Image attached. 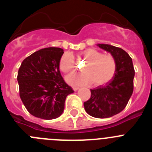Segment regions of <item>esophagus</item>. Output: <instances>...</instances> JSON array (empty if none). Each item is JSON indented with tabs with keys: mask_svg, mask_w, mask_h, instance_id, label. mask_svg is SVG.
I'll use <instances>...</instances> for the list:
<instances>
[{
	"mask_svg": "<svg viewBox=\"0 0 152 152\" xmlns=\"http://www.w3.org/2000/svg\"><path fill=\"white\" fill-rule=\"evenodd\" d=\"M72 88H73L74 91H77V90L79 89L78 87H72Z\"/></svg>",
	"mask_w": 152,
	"mask_h": 152,
	"instance_id": "obj_1",
	"label": "esophagus"
}]
</instances>
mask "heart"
Returning <instances> with one entry per match:
<instances>
[{"label":"heart","mask_w":152,"mask_h":152,"mask_svg":"<svg viewBox=\"0 0 152 152\" xmlns=\"http://www.w3.org/2000/svg\"><path fill=\"white\" fill-rule=\"evenodd\" d=\"M79 57L86 62L83 73L73 74L67 77V81L73 85H87L93 82L94 85H102L110 80L115 75L116 64L113 56L103 54L95 49L82 51ZM59 68L64 74L75 70V57L70 52H64L59 61Z\"/></svg>","instance_id":"1"}]
</instances>
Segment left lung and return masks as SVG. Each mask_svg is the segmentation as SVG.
<instances>
[{"label": "left lung", "mask_w": 152, "mask_h": 152, "mask_svg": "<svg viewBox=\"0 0 152 152\" xmlns=\"http://www.w3.org/2000/svg\"><path fill=\"white\" fill-rule=\"evenodd\" d=\"M98 45L113 56L116 72L105 85L91 90V98L84 102V107L90 116L103 119L119 113L126 107L133 92L135 70L132 58L121 48L107 44Z\"/></svg>", "instance_id": "left-lung-1"}]
</instances>
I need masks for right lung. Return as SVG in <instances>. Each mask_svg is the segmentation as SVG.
Wrapping results in <instances>:
<instances>
[{"mask_svg": "<svg viewBox=\"0 0 152 152\" xmlns=\"http://www.w3.org/2000/svg\"><path fill=\"white\" fill-rule=\"evenodd\" d=\"M64 51L50 47L26 57L19 68L20 96L28 112L36 117L53 119L61 115L67 96L74 91L59 70Z\"/></svg>", "mask_w": 152, "mask_h": 152, "instance_id": "1", "label": "right lung"}]
</instances>
